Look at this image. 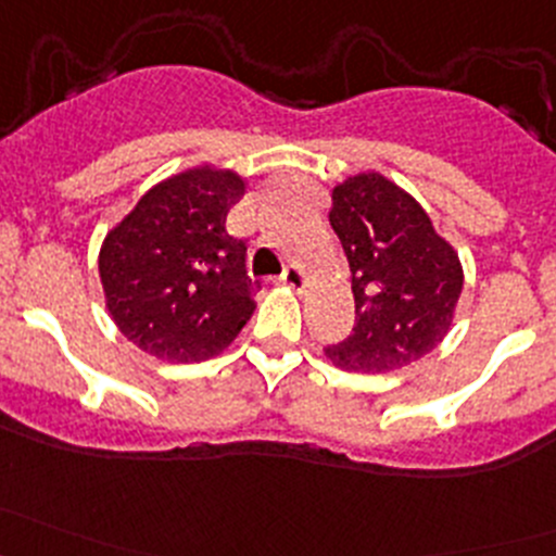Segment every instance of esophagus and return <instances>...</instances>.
<instances>
[{
  "instance_id": "34e87169",
  "label": "esophagus",
  "mask_w": 556,
  "mask_h": 556,
  "mask_svg": "<svg viewBox=\"0 0 556 556\" xmlns=\"http://www.w3.org/2000/svg\"><path fill=\"white\" fill-rule=\"evenodd\" d=\"M279 282L285 285V288H293V290H301L306 285V271L301 266H288L282 274H279Z\"/></svg>"
}]
</instances>
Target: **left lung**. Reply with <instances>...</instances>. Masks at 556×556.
Here are the masks:
<instances>
[{"label": "left lung", "mask_w": 556, "mask_h": 556, "mask_svg": "<svg viewBox=\"0 0 556 556\" xmlns=\"http://www.w3.org/2000/svg\"><path fill=\"white\" fill-rule=\"evenodd\" d=\"M330 226L346 252L355 328L325 346L333 366L390 374L441 344L463 293V266L428 212L377 172L333 188Z\"/></svg>", "instance_id": "obj_1"}]
</instances>
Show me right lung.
Here are the masks:
<instances>
[{"instance_id":"1","label":"right lung","mask_w":556,"mask_h":556,"mask_svg":"<svg viewBox=\"0 0 556 556\" xmlns=\"http://www.w3.org/2000/svg\"><path fill=\"white\" fill-rule=\"evenodd\" d=\"M244 179L190 169L139 199L99 252L106 309L139 350L201 363L226 350L255 312L247 244L226 228Z\"/></svg>"}]
</instances>
